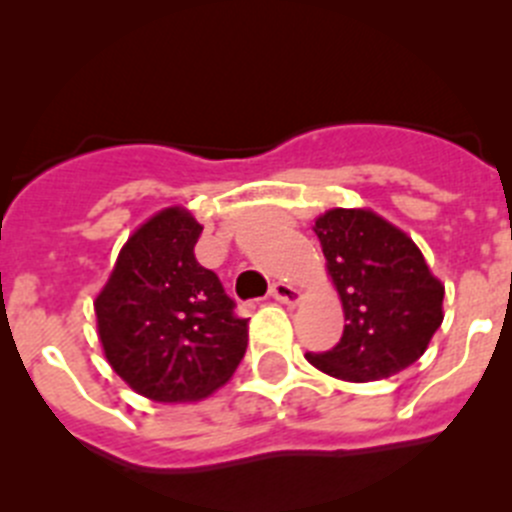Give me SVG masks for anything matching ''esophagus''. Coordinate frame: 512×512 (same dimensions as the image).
Wrapping results in <instances>:
<instances>
[{"instance_id":"obj_1","label":"esophagus","mask_w":512,"mask_h":512,"mask_svg":"<svg viewBox=\"0 0 512 512\" xmlns=\"http://www.w3.org/2000/svg\"><path fill=\"white\" fill-rule=\"evenodd\" d=\"M269 295L279 302H287V305H295V302H300V289H295L292 284H287V282L271 284Z\"/></svg>"}]
</instances>
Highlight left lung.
Listing matches in <instances>:
<instances>
[{"instance_id":"1","label":"left lung","mask_w":512,"mask_h":512,"mask_svg":"<svg viewBox=\"0 0 512 512\" xmlns=\"http://www.w3.org/2000/svg\"><path fill=\"white\" fill-rule=\"evenodd\" d=\"M328 274L343 302V336L305 359L346 382H372L423 356L443 320V284L413 238L369 210H328L315 220Z\"/></svg>"}]
</instances>
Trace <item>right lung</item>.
I'll return each mask as SVG.
<instances>
[{
  "label": "right lung",
  "instance_id": "1",
  "mask_svg": "<svg viewBox=\"0 0 512 512\" xmlns=\"http://www.w3.org/2000/svg\"><path fill=\"white\" fill-rule=\"evenodd\" d=\"M200 235L202 225L179 207L153 215L122 246L94 302L110 366L156 402L207 397L246 354L248 318L194 259Z\"/></svg>",
  "mask_w": 512,
  "mask_h": 512
}]
</instances>
